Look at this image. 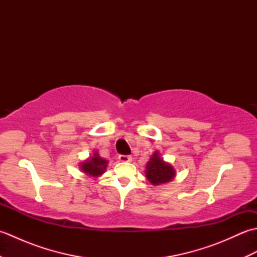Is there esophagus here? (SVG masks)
<instances>
[{
	"label": "esophagus",
	"instance_id": "obj_1",
	"mask_svg": "<svg viewBox=\"0 0 257 257\" xmlns=\"http://www.w3.org/2000/svg\"><path fill=\"white\" fill-rule=\"evenodd\" d=\"M119 161L120 162H130V161H133V158L130 157V156H119Z\"/></svg>",
	"mask_w": 257,
	"mask_h": 257
}]
</instances>
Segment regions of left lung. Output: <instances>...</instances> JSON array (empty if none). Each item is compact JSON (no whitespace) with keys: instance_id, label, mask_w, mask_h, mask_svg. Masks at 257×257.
Instances as JSON below:
<instances>
[{"instance_id":"obj_1","label":"left lung","mask_w":257,"mask_h":257,"mask_svg":"<svg viewBox=\"0 0 257 257\" xmlns=\"http://www.w3.org/2000/svg\"><path fill=\"white\" fill-rule=\"evenodd\" d=\"M146 178L152 185H161L172 181L176 178V169L165 161L159 151H155L146 166Z\"/></svg>"}]
</instances>
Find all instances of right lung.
I'll list each match as a JSON object with an SVG mask.
<instances>
[{"mask_svg": "<svg viewBox=\"0 0 257 257\" xmlns=\"http://www.w3.org/2000/svg\"><path fill=\"white\" fill-rule=\"evenodd\" d=\"M107 166L108 160L101 158L99 154H98V151H94V155L79 163V169L84 173H86L87 176L97 178L105 173Z\"/></svg>", "mask_w": 257, "mask_h": 257, "instance_id": "right-lung-1", "label": "right lung"}]
</instances>
